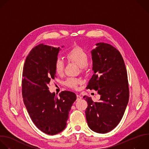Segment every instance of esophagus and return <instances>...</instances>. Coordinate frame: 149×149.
Listing matches in <instances>:
<instances>
[{
  "label": "esophagus",
  "mask_w": 149,
  "mask_h": 149,
  "mask_svg": "<svg viewBox=\"0 0 149 149\" xmlns=\"http://www.w3.org/2000/svg\"><path fill=\"white\" fill-rule=\"evenodd\" d=\"M77 101H79V100H81V99H82V97L80 96V95H77Z\"/></svg>",
  "instance_id": "obj_1"
}]
</instances>
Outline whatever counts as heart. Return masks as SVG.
<instances>
[{"mask_svg": "<svg viewBox=\"0 0 149 149\" xmlns=\"http://www.w3.org/2000/svg\"><path fill=\"white\" fill-rule=\"evenodd\" d=\"M67 57L70 61L77 64L82 70L86 68L88 64L89 57L87 53L79 46H75L70 49L67 53ZM54 69L56 73L62 75L64 70V63L60 58L56 59L54 63ZM81 83L79 79L75 78H69L65 81V85L72 89H77L79 84Z\"/></svg>", "mask_w": 149, "mask_h": 149, "instance_id": "b5f03b06", "label": "heart"}]
</instances>
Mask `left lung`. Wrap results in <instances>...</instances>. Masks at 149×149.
Wrapping results in <instances>:
<instances>
[{"label": "left lung", "mask_w": 149, "mask_h": 149, "mask_svg": "<svg viewBox=\"0 0 149 149\" xmlns=\"http://www.w3.org/2000/svg\"><path fill=\"white\" fill-rule=\"evenodd\" d=\"M91 51L93 74L87 88L97 91L99 102L84 96L88 103L85 111L89 127L95 132L106 133L121 120L129 101L127 71L122 55L111 44H96Z\"/></svg>", "instance_id": "left-lung-1"}]
</instances>
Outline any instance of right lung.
Segmentation results:
<instances>
[{
	"instance_id": "obj_1",
	"label": "right lung",
	"mask_w": 149,
	"mask_h": 149,
	"mask_svg": "<svg viewBox=\"0 0 149 149\" xmlns=\"http://www.w3.org/2000/svg\"><path fill=\"white\" fill-rule=\"evenodd\" d=\"M60 50V47L40 44L26 57L23 71L22 95L27 111L36 127L50 135L65 128L77 99L72 92L63 91L58 97L48 90L49 82L56 77L54 63Z\"/></svg>"
}]
</instances>
